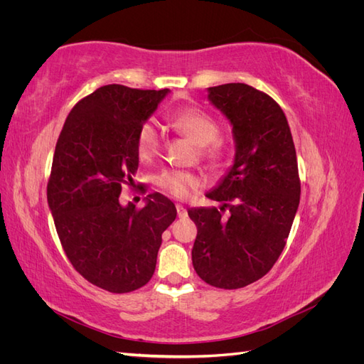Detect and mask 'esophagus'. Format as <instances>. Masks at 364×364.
<instances>
[{
  "label": "esophagus",
  "instance_id": "34e87169",
  "mask_svg": "<svg viewBox=\"0 0 364 364\" xmlns=\"http://www.w3.org/2000/svg\"><path fill=\"white\" fill-rule=\"evenodd\" d=\"M176 211H178V217L179 218H186V217H188V213H186V209L182 205H176Z\"/></svg>",
  "mask_w": 364,
  "mask_h": 364
}]
</instances>
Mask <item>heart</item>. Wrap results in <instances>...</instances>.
Wrapping results in <instances>:
<instances>
[{"mask_svg":"<svg viewBox=\"0 0 364 364\" xmlns=\"http://www.w3.org/2000/svg\"><path fill=\"white\" fill-rule=\"evenodd\" d=\"M171 124L190 136L197 146H200L202 156L211 161L222 159L225 144L218 139V123L197 107L178 109L171 115ZM161 130L155 121H146L136 134V153L141 161H150L158 155L161 149ZM159 188L176 199H186L194 190L202 188L205 179L199 173L183 170H164L156 179Z\"/></svg>","mask_w":364,"mask_h":364,"instance_id":"obj_1","label":"heart"}]
</instances>
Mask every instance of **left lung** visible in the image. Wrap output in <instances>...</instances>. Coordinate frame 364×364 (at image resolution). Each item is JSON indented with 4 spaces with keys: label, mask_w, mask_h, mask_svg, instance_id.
Instances as JSON below:
<instances>
[{
    "label": "left lung",
    "mask_w": 364,
    "mask_h": 364,
    "mask_svg": "<svg viewBox=\"0 0 364 364\" xmlns=\"http://www.w3.org/2000/svg\"><path fill=\"white\" fill-rule=\"evenodd\" d=\"M208 100L232 126L235 158L213 191V208H191L197 226L196 273L234 290L262 278L277 262L299 206L301 182L289 121L272 97L246 83L208 87ZM230 208L225 219L221 211Z\"/></svg>",
    "instance_id": "left-lung-1"
}]
</instances>
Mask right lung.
I'll use <instances>...</instances> for the list:
<instances>
[{"mask_svg": "<svg viewBox=\"0 0 364 364\" xmlns=\"http://www.w3.org/2000/svg\"><path fill=\"white\" fill-rule=\"evenodd\" d=\"M168 92L98 87L73 107L54 150L47 199L62 247L85 279L111 293L150 281L162 232L178 214L161 193L141 209L118 199L134 186L138 130Z\"/></svg>", "mask_w": 364, "mask_h": 364, "instance_id": "right-lung-1", "label": "right lung"}]
</instances>
